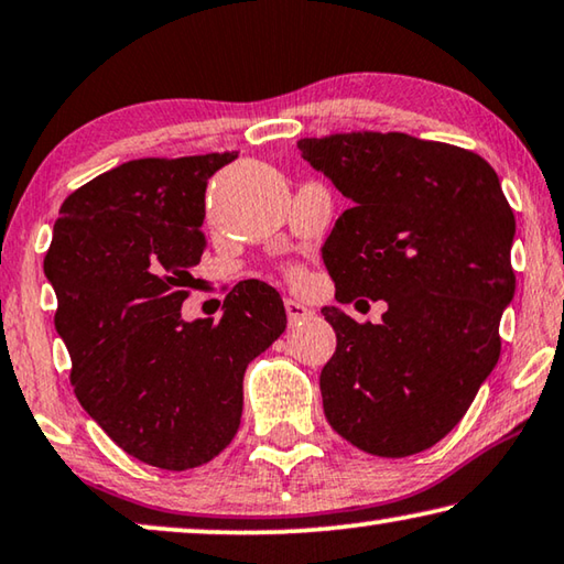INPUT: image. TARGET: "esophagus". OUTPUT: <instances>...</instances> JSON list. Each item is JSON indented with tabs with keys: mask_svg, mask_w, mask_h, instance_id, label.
Wrapping results in <instances>:
<instances>
[{
	"mask_svg": "<svg viewBox=\"0 0 564 564\" xmlns=\"http://www.w3.org/2000/svg\"><path fill=\"white\" fill-rule=\"evenodd\" d=\"M283 306H285V316H289V324L291 326L293 324H301V321H306V318L314 316V311L306 308V306H303V303L293 301V299H285Z\"/></svg>",
	"mask_w": 564,
	"mask_h": 564,
	"instance_id": "34e87169",
	"label": "esophagus"
}]
</instances>
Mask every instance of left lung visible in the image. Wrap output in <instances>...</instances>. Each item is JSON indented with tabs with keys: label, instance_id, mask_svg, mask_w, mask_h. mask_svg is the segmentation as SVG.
Segmentation results:
<instances>
[{
	"label": "left lung",
	"instance_id": "left-lung-1",
	"mask_svg": "<svg viewBox=\"0 0 564 564\" xmlns=\"http://www.w3.org/2000/svg\"><path fill=\"white\" fill-rule=\"evenodd\" d=\"M301 158L354 205L326 238L338 303L387 301L381 324L321 314L336 351L321 371L334 432L377 457L434 446L499 359L514 296V213L485 158L404 132L299 140Z\"/></svg>",
	"mask_w": 564,
	"mask_h": 564
}]
</instances>
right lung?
Masks as SVG:
<instances>
[{
  "instance_id": "obj_1",
  "label": "right lung",
  "mask_w": 564,
  "mask_h": 564,
  "mask_svg": "<svg viewBox=\"0 0 564 564\" xmlns=\"http://www.w3.org/2000/svg\"><path fill=\"white\" fill-rule=\"evenodd\" d=\"M238 153L142 158L62 203L44 273L75 397L145 464L200 467L234 442L246 366L285 330L279 291L243 281L223 318L183 321L205 250V187Z\"/></svg>"
}]
</instances>
